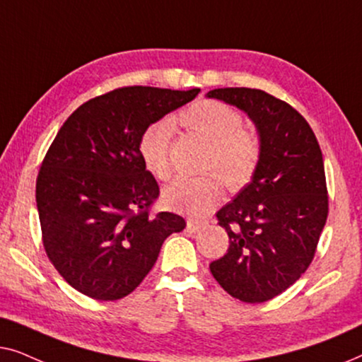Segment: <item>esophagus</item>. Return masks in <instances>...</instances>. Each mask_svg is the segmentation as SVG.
Here are the masks:
<instances>
[{
    "label": "esophagus",
    "mask_w": 362,
    "mask_h": 362,
    "mask_svg": "<svg viewBox=\"0 0 362 362\" xmlns=\"http://www.w3.org/2000/svg\"><path fill=\"white\" fill-rule=\"evenodd\" d=\"M187 229L191 232H199L202 229V222L194 221V219H187Z\"/></svg>",
    "instance_id": "34e87169"
}]
</instances>
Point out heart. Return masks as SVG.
Instances as JSON below:
<instances>
[{
  "instance_id": "b5f03b06",
  "label": "heart",
  "mask_w": 362,
  "mask_h": 362,
  "mask_svg": "<svg viewBox=\"0 0 362 362\" xmlns=\"http://www.w3.org/2000/svg\"><path fill=\"white\" fill-rule=\"evenodd\" d=\"M187 130L211 141L207 166L217 168L230 186H242L254 175L260 160V140L255 132L242 127L234 107L219 100H197L180 113ZM173 122L168 118L146 127L138 140V153L150 175L166 180L171 173L170 143ZM224 185L217 175L181 176L166 186L163 199L171 209L202 217L219 204Z\"/></svg>"
}]
</instances>
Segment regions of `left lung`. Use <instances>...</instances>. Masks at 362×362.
I'll return each instance as SVG.
<instances>
[{"label": "left lung", "instance_id": "obj_1", "mask_svg": "<svg viewBox=\"0 0 362 362\" xmlns=\"http://www.w3.org/2000/svg\"><path fill=\"white\" fill-rule=\"evenodd\" d=\"M250 118L260 140L252 180L217 211L229 250L209 265L222 288L245 303H264L293 285L313 260L328 217L323 155L308 122L257 88L206 93Z\"/></svg>", "mask_w": 362, "mask_h": 362}]
</instances>
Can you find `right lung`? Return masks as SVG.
Here are the masks:
<instances>
[{"instance_id":"add662e5","label":"right lung","mask_w":362,"mask_h":362,"mask_svg":"<svg viewBox=\"0 0 362 362\" xmlns=\"http://www.w3.org/2000/svg\"><path fill=\"white\" fill-rule=\"evenodd\" d=\"M201 88L123 87L77 108L57 132L36 182L44 249L72 288L93 300L130 295L186 222L148 214L160 194L138 140Z\"/></svg>"}]
</instances>
